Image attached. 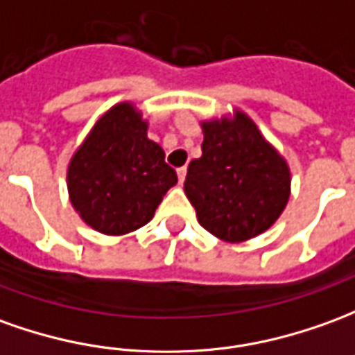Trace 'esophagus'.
Instances as JSON below:
<instances>
[{
    "instance_id": "34e87169",
    "label": "esophagus",
    "mask_w": 355,
    "mask_h": 355,
    "mask_svg": "<svg viewBox=\"0 0 355 355\" xmlns=\"http://www.w3.org/2000/svg\"><path fill=\"white\" fill-rule=\"evenodd\" d=\"M177 177H178V182L182 184L186 178V167H180V169H177Z\"/></svg>"
}]
</instances>
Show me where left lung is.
<instances>
[{"mask_svg":"<svg viewBox=\"0 0 355 355\" xmlns=\"http://www.w3.org/2000/svg\"><path fill=\"white\" fill-rule=\"evenodd\" d=\"M200 126L202 157L190 161L184 180L198 223L230 244L263 234L288 203V163L240 109Z\"/></svg>","mask_w":355,"mask_h":355,"instance_id":"8db88e82","label":"left lung"}]
</instances>
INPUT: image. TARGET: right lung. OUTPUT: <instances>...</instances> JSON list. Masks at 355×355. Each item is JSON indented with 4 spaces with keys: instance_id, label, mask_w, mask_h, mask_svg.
I'll return each instance as SVG.
<instances>
[{
    "instance_id": "obj_1",
    "label": "right lung",
    "mask_w": 355,
    "mask_h": 355,
    "mask_svg": "<svg viewBox=\"0 0 355 355\" xmlns=\"http://www.w3.org/2000/svg\"><path fill=\"white\" fill-rule=\"evenodd\" d=\"M175 184L177 173L159 144L148 138V119L132 101L109 107L67 167L74 211L107 236H125L150 223Z\"/></svg>"
}]
</instances>
